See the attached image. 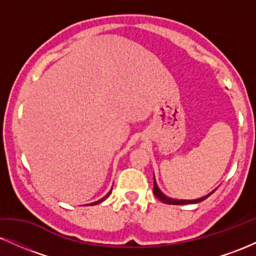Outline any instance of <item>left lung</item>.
Returning a JSON list of instances; mask_svg holds the SVG:
<instances>
[{"label":"left lung","instance_id":"1","mask_svg":"<svg viewBox=\"0 0 256 256\" xmlns=\"http://www.w3.org/2000/svg\"><path fill=\"white\" fill-rule=\"evenodd\" d=\"M216 190H213L212 192H210V194H208V195L204 196V198H196V200H174V198H167L165 194L161 192V190L158 189L156 182H155V178H154V188H152V192H154V195L156 196V198L160 200L161 202H164V204H198V202H202V201H204V200L207 198L208 196L212 195V194L216 192Z\"/></svg>","mask_w":256,"mask_h":256}]
</instances>
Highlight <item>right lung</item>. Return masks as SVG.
I'll use <instances>...</instances> for the list:
<instances>
[{"label":"right lung","instance_id":"1","mask_svg":"<svg viewBox=\"0 0 256 256\" xmlns=\"http://www.w3.org/2000/svg\"><path fill=\"white\" fill-rule=\"evenodd\" d=\"M110 192H112V190H110V192H108L107 194V195H106V196H104V198H102L101 200H98V201H96V202H92V204H89L90 206H94V204H101V202H104V200L106 198H108V196H110Z\"/></svg>","mask_w":256,"mask_h":256}]
</instances>
